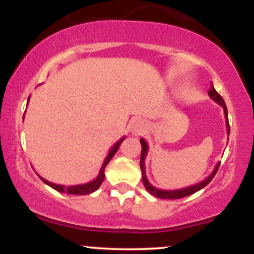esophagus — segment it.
Instances as JSON below:
<instances>
[{
  "instance_id": "obj_1",
  "label": "esophagus",
  "mask_w": 254,
  "mask_h": 254,
  "mask_svg": "<svg viewBox=\"0 0 254 254\" xmlns=\"http://www.w3.org/2000/svg\"><path fill=\"white\" fill-rule=\"evenodd\" d=\"M132 127V132L137 133V135H139V133L144 132V131H145V124L142 121L133 122L132 127Z\"/></svg>"
}]
</instances>
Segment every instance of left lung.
Masks as SVG:
<instances>
[{
	"mask_svg": "<svg viewBox=\"0 0 254 254\" xmlns=\"http://www.w3.org/2000/svg\"><path fill=\"white\" fill-rule=\"evenodd\" d=\"M209 97H210L212 100L215 101V103H217L220 106H222V109L224 111V117H226V127H227V133L229 135V122H228V112H227V106L226 104H224V100L221 97L220 94L215 90L214 86H212L211 83V88L209 89L208 92ZM139 142H141V145H142V153H141V171H142V182H143V185L144 188L147 189V191L149 192L150 194H153V196H155L157 198H161V199H179V198H183V197H186V196H190V194L194 193V192L202 190L203 188H205L206 185H208L209 183L211 182L212 178L215 177V174H216V172L218 170V167H220V162H217L216 166H215L214 171L211 172L210 176H208L205 178V179L203 180V182H199L198 184H194V185H191V186H188V188H184V189H179V190H160V189H156L155 186H153L151 184L148 182L147 179V176H145V157H147V154H148V143L145 142L144 138H141L139 139Z\"/></svg>",
	"mask_w": 254,
	"mask_h": 254,
	"instance_id": "8db88e82",
	"label": "left lung"
}]
</instances>
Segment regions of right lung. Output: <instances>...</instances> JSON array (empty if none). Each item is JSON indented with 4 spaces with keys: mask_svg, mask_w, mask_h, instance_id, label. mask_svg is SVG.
<instances>
[{
    "mask_svg": "<svg viewBox=\"0 0 254 254\" xmlns=\"http://www.w3.org/2000/svg\"><path fill=\"white\" fill-rule=\"evenodd\" d=\"M28 101H30V98H28ZM25 117V115H24ZM125 139V136L122 137L121 139H119L118 142H116L115 145H113L112 148H111L109 154H107V156L105 157L104 160V164L101 166L100 171H99V174L98 177L95 178L94 180H92V182H88V183H84V184H80V185H71V186H65V185H58V184H54L51 182H49V180L44 179L39 176L40 179L43 180L44 183L46 184V185H49L50 188L55 189V190L58 191V192H63V193H69V194H89L92 193V192L97 191L99 188H100V185L103 184L104 179H105V168H106L107 164L110 162V160L112 159L113 155H115L116 153H117L119 145H121L122 142H123Z\"/></svg>",
    "mask_w": 254,
    "mask_h": 254,
    "instance_id": "1",
    "label": "right lung"
}]
</instances>
